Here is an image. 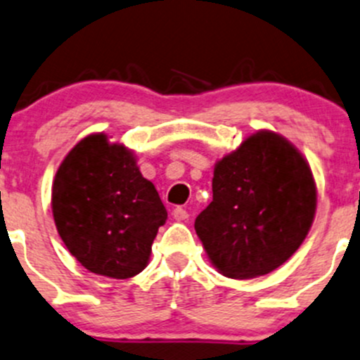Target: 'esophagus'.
I'll use <instances>...</instances> for the list:
<instances>
[{"label": "esophagus", "instance_id": "34e87169", "mask_svg": "<svg viewBox=\"0 0 360 360\" xmlns=\"http://www.w3.org/2000/svg\"><path fill=\"white\" fill-rule=\"evenodd\" d=\"M173 218H175V220H179V221H185L188 218L187 210H184L181 206H176L175 210H173Z\"/></svg>", "mask_w": 360, "mask_h": 360}]
</instances>
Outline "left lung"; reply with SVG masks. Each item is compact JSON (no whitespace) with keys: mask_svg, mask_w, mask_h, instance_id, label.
<instances>
[{"mask_svg":"<svg viewBox=\"0 0 360 360\" xmlns=\"http://www.w3.org/2000/svg\"><path fill=\"white\" fill-rule=\"evenodd\" d=\"M316 206L309 162L284 136L262 129L214 165L213 201L194 227L218 272L250 279L290 260Z\"/></svg>","mask_w":360,"mask_h":360,"instance_id":"obj_1","label":"left lung"}]
</instances>
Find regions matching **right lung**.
<instances>
[{"label":"right lung","instance_id":"add662e5","mask_svg":"<svg viewBox=\"0 0 360 360\" xmlns=\"http://www.w3.org/2000/svg\"><path fill=\"white\" fill-rule=\"evenodd\" d=\"M58 236L84 269L128 279L149 262L168 213L135 155L107 135H88L58 166L51 188Z\"/></svg>","mask_w":360,"mask_h":360}]
</instances>
